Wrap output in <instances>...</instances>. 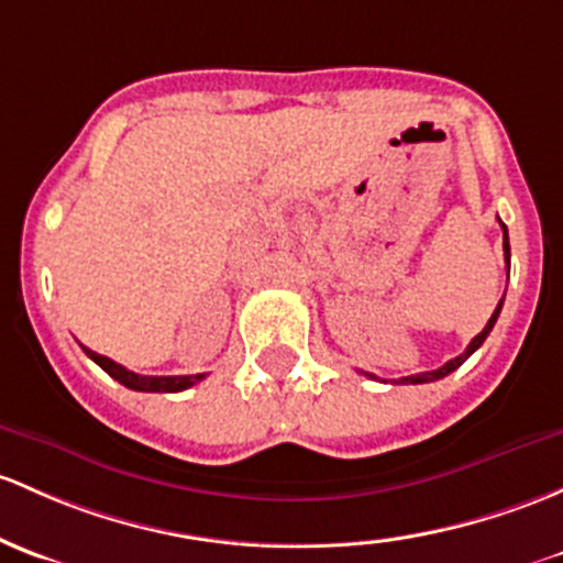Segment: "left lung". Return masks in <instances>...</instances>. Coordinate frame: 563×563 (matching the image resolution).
Here are the masks:
<instances>
[{
	"instance_id": "obj_1",
	"label": "left lung",
	"mask_w": 563,
	"mask_h": 563,
	"mask_svg": "<svg viewBox=\"0 0 563 563\" xmlns=\"http://www.w3.org/2000/svg\"><path fill=\"white\" fill-rule=\"evenodd\" d=\"M501 229H505V258H507V269H510V242H507V227L505 223H501ZM505 301V299H501ZM501 301L499 305H496V310H494V316L488 318V323H485V329L481 331V334L475 336V340L470 342V345H466V351L461 353V356H455V358H451L448 361L445 366H440V369H434V372H421V375H410V377H401L399 383H412V386H416V383H434V380H440V377H445V375H451L453 369H459L461 364H464L466 358L472 356V353L477 351V347L483 345L485 342V336L490 334V329H494V323H496V318H499V312H501ZM366 377H375V375H369V372H366Z\"/></svg>"
}]
</instances>
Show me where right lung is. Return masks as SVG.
Wrapping results in <instances>:
<instances>
[{
	"label": "right lung",
	"mask_w": 563,
	"mask_h": 563,
	"mask_svg": "<svg viewBox=\"0 0 563 563\" xmlns=\"http://www.w3.org/2000/svg\"><path fill=\"white\" fill-rule=\"evenodd\" d=\"M86 356L91 361H97L110 377H115L121 386L132 388V390H147V394H175V390H186L191 386H197L199 380H205V375H175V377H153V375H137V372L126 369V366L115 364V361L108 356H99L93 353L91 347L82 345Z\"/></svg>",
	"instance_id": "obj_1"
}]
</instances>
